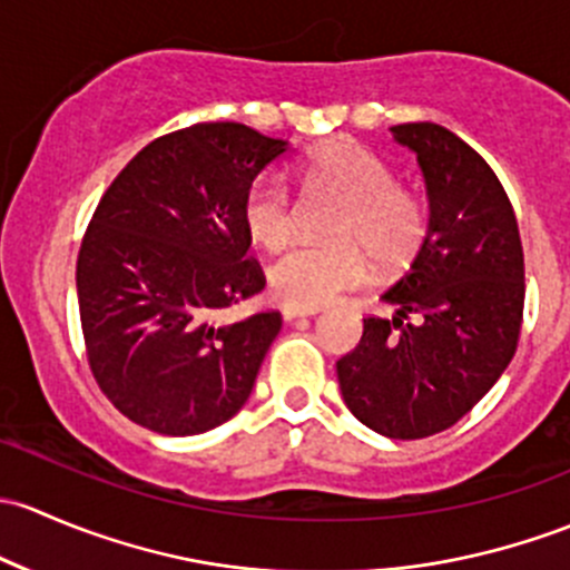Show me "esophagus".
<instances>
[{"mask_svg":"<svg viewBox=\"0 0 570 570\" xmlns=\"http://www.w3.org/2000/svg\"><path fill=\"white\" fill-rule=\"evenodd\" d=\"M315 309H293V307H283V318L285 321H304V318H315Z\"/></svg>","mask_w":570,"mask_h":570,"instance_id":"esophagus-1","label":"esophagus"}]
</instances>
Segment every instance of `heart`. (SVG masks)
Listing matches in <instances>:
<instances>
[{
	"instance_id": "heart-1",
	"label": "heart",
	"mask_w": 570,
	"mask_h": 570,
	"mask_svg": "<svg viewBox=\"0 0 570 570\" xmlns=\"http://www.w3.org/2000/svg\"><path fill=\"white\" fill-rule=\"evenodd\" d=\"M304 180L343 197L332 244H298L268 268L274 298L293 309H318L354 291L371 274L364 252L381 268H401L420 252L428 233L425 203L397 186L384 158L354 139H334L309 156ZM246 236L263 249H283L296 233V203L285 178L266 173L246 189Z\"/></svg>"
}]
</instances>
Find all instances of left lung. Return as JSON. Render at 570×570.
Returning a JSON list of instances; mask_svg holds the SVG:
<instances>
[{
	"label": "left lung",
	"mask_w": 570,
	"mask_h": 570,
	"mask_svg": "<svg viewBox=\"0 0 570 570\" xmlns=\"http://www.w3.org/2000/svg\"><path fill=\"white\" fill-rule=\"evenodd\" d=\"M425 175L431 219L412 268L384 291L337 362L345 406L390 439H425L472 412L519 345L524 249L513 205L478 150L436 122L392 126Z\"/></svg>",
	"instance_id": "left-lung-1"
}]
</instances>
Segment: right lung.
Instances as JSON below:
<instances>
[{"label":"right lung","instance_id":"1","mask_svg":"<svg viewBox=\"0 0 570 570\" xmlns=\"http://www.w3.org/2000/svg\"><path fill=\"white\" fill-rule=\"evenodd\" d=\"M285 148L197 122L145 145L104 191L76 261L79 318L98 386L137 425L195 436L249 397L283 315L225 313L266 287L242 208Z\"/></svg>","mask_w":570,"mask_h":570}]
</instances>
